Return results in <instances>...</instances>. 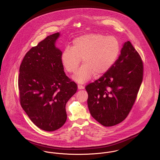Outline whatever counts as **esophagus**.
<instances>
[{"label":"esophagus","instance_id":"1","mask_svg":"<svg viewBox=\"0 0 160 160\" xmlns=\"http://www.w3.org/2000/svg\"><path fill=\"white\" fill-rule=\"evenodd\" d=\"M78 89H84V86H82V85H78Z\"/></svg>","mask_w":160,"mask_h":160}]
</instances>
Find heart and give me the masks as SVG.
<instances>
[{
  "label": "heart",
  "instance_id": "b5f03b06",
  "mask_svg": "<svg viewBox=\"0 0 160 160\" xmlns=\"http://www.w3.org/2000/svg\"><path fill=\"white\" fill-rule=\"evenodd\" d=\"M120 51V44L114 36L90 33L76 38L71 47H67L61 55L62 63L69 72L77 70L81 59L83 65L72 77L81 84L95 74L100 76L113 66Z\"/></svg>",
  "mask_w": 160,
  "mask_h": 160
}]
</instances>
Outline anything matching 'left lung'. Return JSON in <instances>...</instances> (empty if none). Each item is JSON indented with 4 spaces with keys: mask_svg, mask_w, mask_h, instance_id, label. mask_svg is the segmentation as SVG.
I'll return each mask as SVG.
<instances>
[{
    "mask_svg": "<svg viewBox=\"0 0 160 160\" xmlns=\"http://www.w3.org/2000/svg\"><path fill=\"white\" fill-rule=\"evenodd\" d=\"M143 63L129 41L126 42L113 66L86 87L92 116L102 125H116L128 116L143 79Z\"/></svg>",
    "mask_w": 160,
    "mask_h": 160,
    "instance_id": "left-lung-1",
    "label": "left lung"
}]
</instances>
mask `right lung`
I'll return each instance as SVG.
<instances>
[{"label":"right lung","mask_w":160,"mask_h":160,"mask_svg":"<svg viewBox=\"0 0 160 160\" xmlns=\"http://www.w3.org/2000/svg\"><path fill=\"white\" fill-rule=\"evenodd\" d=\"M60 35H50L32 47L19 70L21 105L36 126L48 132L65 123L66 104L78 89L77 84L66 76L61 61L62 52L55 46Z\"/></svg>","instance_id":"obj_1"}]
</instances>
